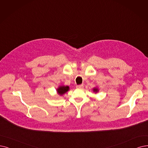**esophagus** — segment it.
<instances>
[{
    "label": "esophagus",
    "mask_w": 148,
    "mask_h": 148,
    "mask_svg": "<svg viewBox=\"0 0 148 148\" xmlns=\"http://www.w3.org/2000/svg\"><path fill=\"white\" fill-rule=\"evenodd\" d=\"M84 87V85L83 84H80V85H77L76 86V88H82Z\"/></svg>",
    "instance_id": "esophagus-1"
}]
</instances>
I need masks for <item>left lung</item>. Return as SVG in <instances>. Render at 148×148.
<instances>
[{"mask_svg":"<svg viewBox=\"0 0 148 148\" xmlns=\"http://www.w3.org/2000/svg\"><path fill=\"white\" fill-rule=\"evenodd\" d=\"M98 88H97V87H95L93 88V91L95 92V93H97L98 92Z\"/></svg>","mask_w":148,"mask_h":148,"instance_id":"obj_1","label":"left lung"}]
</instances>
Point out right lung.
<instances>
[{"instance_id": "obj_1", "label": "right lung", "mask_w": 148, "mask_h": 148, "mask_svg": "<svg viewBox=\"0 0 148 148\" xmlns=\"http://www.w3.org/2000/svg\"><path fill=\"white\" fill-rule=\"evenodd\" d=\"M69 90V86H61L57 88V92L60 95H62L64 93H66Z\"/></svg>"}]
</instances>
